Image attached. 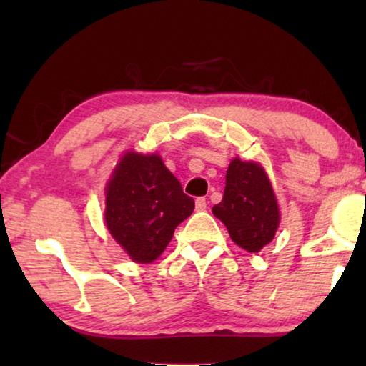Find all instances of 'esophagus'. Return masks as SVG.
Here are the masks:
<instances>
[{"label":"esophagus","instance_id":"obj_1","mask_svg":"<svg viewBox=\"0 0 366 366\" xmlns=\"http://www.w3.org/2000/svg\"><path fill=\"white\" fill-rule=\"evenodd\" d=\"M207 205H208V202H207L205 197H198L195 200V208L198 209V212H203V209H207Z\"/></svg>","mask_w":366,"mask_h":366}]
</instances>
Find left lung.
<instances>
[{"label": "left lung", "instance_id": "8db88e82", "mask_svg": "<svg viewBox=\"0 0 366 366\" xmlns=\"http://www.w3.org/2000/svg\"><path fill=\"white\" fill-rule=\"evenodd\" d=\"M213 214L244 250L255 253L268 245L280 226V208L262 166L234 158L226 172L224 195Z\"/></svg>", "mask_w": 366, "mask_h": 366}]
</instances>
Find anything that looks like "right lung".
<instances>
[{
  "label": "right lung",
  "instance_id": "obj_1",
  "mask_svg": "<svg viewBox=\"0 0 366 366\" xmlns=\"http://www.w3.org/2000/svg\"><path fill=\"white\" fill-rule=\"evenodd\" d=\"M194 207L159 154L127 152L107 185L104 221L134 262L152 263Z\"/></svg>",
  "mask_w": 366,
  "mask_h": 366
}]
</instances>
